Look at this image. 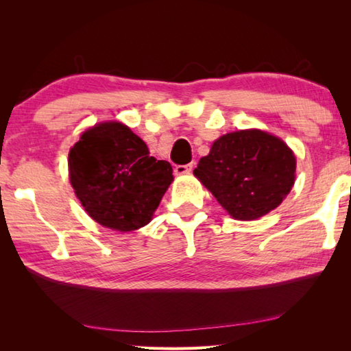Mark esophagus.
Segmentation results:
<instances>
[{
	"mask_svg": "<svg viewBox=\"0 0 351 351\" xmlns=\"http://www.w3.org/2000/svg\"><path fill=\"white\" fill-rule=\"evenodd\" d=\"M193 169V164H187V165H176L175 167V175L176 176H181V175H187L192 171Z\"/></svg>",
	"mask_w": 351,
	"mask_h": 351,
	"instance_id": "1",
	"label": "esophagus"
}]
</instances>
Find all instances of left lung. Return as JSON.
I'll list each match as a JSON object with an SVG mask.
<instances>
[{
	"label": "left lung",
	"instance_id": "8db88e82",
	"mask_svg": "<svg viewBox=\"0 0 351 351\" xmlns=\"http://www.w3.org/2000/svg\"><path fill=\"white\" fill-rule=\"evenodd\" d=\"M295 154L287 142L260 128L219 136L193 175L234 219L266 215L295 182Z\"/></svg>",
	"mask_w": 351,
	"mask_h": 351
}]
</instances>
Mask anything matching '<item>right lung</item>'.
<instances>
[{"instance_id": "obj_1", "label": "right lung", "mask_w": 351, "mask_h": 351, "mask_svg": "<svg viewBox=\"0 0 351 351\" xmlns=\"http://www.w3.org/2000/svg\"><path fill=\"white\" fill-rule=\"evenodd\" d=\"M68 173L88 215L119 232L150 223L173 181L171 165L150 156L145 142L121 121L86 128L71 147Z\"/></svg>"}]
</instances>
